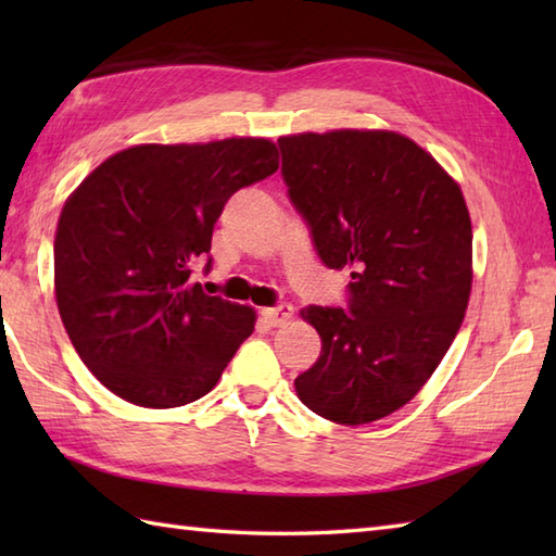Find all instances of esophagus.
Wrapping results in <instances>:
<instances>
[{
    "instance_id": "obj_1",
    "label": "esophagus",
    "mask_w": 556,
    "mask_h": 556,
    "mask_svg": "<svg viewBox=\"0 0 556 556\" xmlns=\"http://www.w3.org/2000/svg\"><path fill=\"white\" fill-rule=\"evenodd\" d=\"M291 315H293V305H289V303H279V305H275V308H265L263 311L265 323L271 325V327L287 325L291 320Z\"/></svg>"
}]
</instances>
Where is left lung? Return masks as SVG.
<instances>
[{"mask_svg": "<svg viewBox=\"0 0 556 556\" xmlns=\"http://www.w3.org/2000/svg\"><path fill=\"white\" fill-rule=\"evenodd\" d=\"M277 143L317 255L329 269L351 267L346 311H301L323 351L293 384L327 420H380L420 392L464 323L473 285L464 193L394 131L341 128Z\"/></svg>", "mask_w": 556, "mask_h": 556, "instance_id": "1", "label": "left lung"}]
</instances>
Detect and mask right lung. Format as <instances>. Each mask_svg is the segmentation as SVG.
Returning a JSON list of instances; mask_svg holds the SVG:
<instances>
[{
	"mask_svg": "<svg viewBox=\"0 0 556 556\" xmlns=\"http://www.w3.org/2000/svg\"><path fill=\"white\" fill-rule=\"evenodd\" d=\"M277 157L267 138L136 146L68 195L54 236L56 305L110 392L146 408L191 404L253 334V308L210 296L191 275L227 200L275 174Z\"/></svg>",
	"mask_w": 556,
	"mask_h": 556,
	"instance_id": "right-lung-1",
	"label": "right lung"
}]
</instances>
